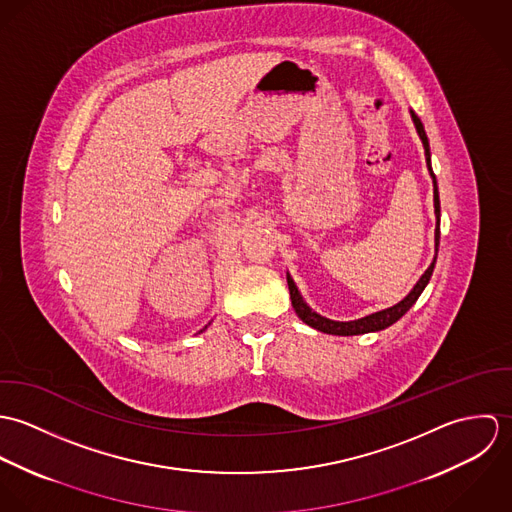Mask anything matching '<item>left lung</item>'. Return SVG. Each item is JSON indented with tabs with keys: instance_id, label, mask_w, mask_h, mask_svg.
<instances>
[{
	"instance_id": "obj_1",
	"label": "left lung",
	"mask_w": 512,
	"mask_h": 512,
	"mask_svg": "<svg viewBox=\"0 0 512 512\" xmlns=\"http://www.w3.org/2000/svg\"><path fill=\"white\" fill-rule=\"evenodd\" d=\"M410 116L414 120V126H416V132L424 144V151H426V165H428V171L432 175V181H434V211H436V256L432 260V264L428 266V270L422 274V278L416 282V286L410 290V293L398 301L396 305L392 307H386L382 311H376V313H370L365 315L361 319H355V321H333V319H327L323 315H319L317 311H313L305 299L301 297V293L297 290L295 282L292 280V276L288 274V288H290V297H292L293 309L297 313V317L307 323L309 327L321 331V333H327V335H341V337H349V335H365V333H374V331H382L386 327H390L392 323H396L416 301L418 297L424 292V288L428 286L432 274H434V268H436V260H438L439 250V191L438 181H436V175L432 171V153H430V142H428V136H426V130H424V124L422 120L416 116L414 110H410Z\"/></svg>"
}]
</instances>
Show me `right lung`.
<instances>
[{"instance_id":"right-lung-1","label":"right lung","mask_w":512,"mask_h":512,"mask_svg":"<svg viewBox=\"0 0 512 512\" xmlns=\"http://www.w3.org/2000/svg\"><path fill=\"white\" fill-rule=\"evenodd\" d=\"M205 329H207V327H205Z\"/></svg>"}]
</instances>
